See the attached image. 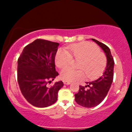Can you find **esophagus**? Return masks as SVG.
I'll return each instance as SVG.
<instances>
[{"mask_svg": "<svg viewBox=\"0 0 132 132\" xmlns=\"http://www.w3.org/2000/svg\"><path fill=\"white\" fill-rule=\"evenodd\" d=\"M64 85H70L71 84V82H67V81H64Z\"/></svg>", "mask_w": 132, "mask_h": 132, "instance_id": "34e87169", "label": "esophagus"}]
</instances>
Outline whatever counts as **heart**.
Instances as JSON below:
<instances>
[{
    "mask_svg": "<svg viewBox=\"0 0 132 132\" xmlns=\"http://www.w3.org/2000/svg\"><path fill=\"white\" fill-rule=\"evenodd\" d=\"M73 58L80 60L79 68L81 70L64 68L61 72V77L67 82L84 79V71L88 79H94L103 71L106 65V58L104 54L99 51L97 46L89 43L71 45L67 47L66 50H58L56 55L55 64L59 68H65L69 65Z\"/></svg>",
    "mask_w": 132,
    "mask_h": 132,
    "instance_id": "obj_1",
    "label": "heart"
}]
</instances>
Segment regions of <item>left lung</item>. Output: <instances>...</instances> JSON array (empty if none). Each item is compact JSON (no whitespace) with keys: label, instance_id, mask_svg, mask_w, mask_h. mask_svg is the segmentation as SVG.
Listing matches in <instances>:
<instances>
[{"label":"left lung","instance_id":"obj_1","mask_svg":"<svg viewBox=\"0 0 132 132\" xmlns=\"http://www.w3.org/2000/svg\"><path fill=\"white\" fill-rule=\"evenodd\" d=\"M102 48L107 59V64L103 75L93 82H86L85 86H79V92L75 94V101L85 108H93L101 103L111 88L113 79L114 61L109 48L95 39H91Z\"/></svg>","mask_w":132,"mask_h":132}]
</instances>
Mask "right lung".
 Here are the masks:
<instances>
[{
	"label": "right lung",
	"mask_w": 132,
	"mask_h": 132,
	"mask_svg": "<svg viewBox=\"0 0 132 132\" xmlns=\"http://www.w3.org/2000/svg\"><path fill=\"white\" fill-rule=\"evenodd\" d=\"M59 44L37 39L27 46L18 59L17 80L28 102L35 107L45 108L55 103L62 81L52 86L48 83L58 76L55 59Z\"/></svg>",
	"instance_id": "obj_1"
}]
</instances>
